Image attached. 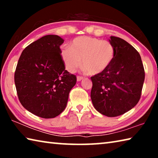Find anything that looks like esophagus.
Returning <instances> with one entry per match:
<instances>
[{
  "mask_svg": "<svg viewBox=\"0 0 158 158\" xmlns=\"http://www.w3.org/2000/svg\"><path fill=\"white\" fill-rule=\"evenodd\" d=\"M84 79L82 77H80V76H77V81H81V80Z\"/></svg>",
  "mask_w": 158,
  "mask_h": 158,
  "instance_id": "1",
  "label": "esophagus"
}]
</instances>
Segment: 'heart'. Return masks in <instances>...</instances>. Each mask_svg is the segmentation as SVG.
<instances>
[{
  "label": "heart",
  "mask_w": 158,
  "mask_h": 158,
  "mask_svg": "<svg viewBox=\"0 0 158 158\" xmlns=\"http://www.w3.org/2000/svg\"><path fill=\"white\" fill-rule=\"evenodd\" d=\"M116 55L114 44L108 40L81 36L74 39L70 46L62 48L60 56L67 70L73 73L81 65L90 75H97L106 70Z\"/></svg>",
  "instance_id": "heart-1"
}]
</instances>
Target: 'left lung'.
Segmentation results:
<instances>
[{"label": "left lung", "mask_w": 158, "mask_h": 158, "mask_svg": "<svg viewBox=\"0 0 158 158\" xmlns=\"http://www.w3.org/2000/svg\"><path fill=\"white\" fill-rule=\"evenodd\" d=\"M116 55L104 73L90 77V98L95 109L108 117L125 114L135 106L141 98L145 79L139 53L124 40L111 36Z\"/></svg>", "instance_id": "1"}]
</instances>
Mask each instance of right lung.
Instances as JSON below:
<instances>
[{
  "label": "right lung",
  "instance_id": "right-lung-1",
  "mask_svg": "<svg viewBox=\"0 0 158 158\" xmlns=\"http://www.w3.org/2000/svg\"><path fill=\"white\" fill-rule=\"evenodd\" d=\"M64 40L48 35L26 47L15 73L19 100L26 110L52 118L65 109L77 77L65 70L60 46Z\"/></svg>",
  "mask_w": 158,
  "mask_h": 158
}]
</instances>
